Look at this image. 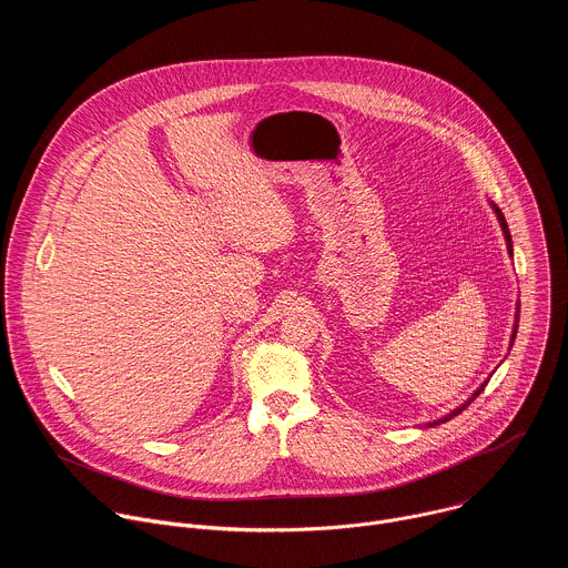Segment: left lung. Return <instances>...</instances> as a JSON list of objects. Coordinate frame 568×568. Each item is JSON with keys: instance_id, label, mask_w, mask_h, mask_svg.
<instances>
[{"instance_id": "obj_1", "label": "left lung", "mask_w": 568, "mask_h": 568, "mask_svg": "<svg viewBox=\"0 0 568 568\" xmlns=\"http://www.w3.org/2000/svg\"><path fill=\"white\" fill-rule=\"evenodd\" d=\"M493 209H495V213H497V217H499V224H501V229H504V235H506V242H508V254L513 256V237H510V231H508V222H506V217H504V213H501V209H499L497 204H493ZM517 312H519V305H517ZM517 323H519V314H515V331H513V337H510V348H513V342H515V337H517V328H519ZM488 382H490V379H485V382H483V384H480V386H478V388L471 393V397H469L467 402H463V404H460L458 409H454L449 416H445V418H440V420H434V423H429V427H434V425H440V423H447V420H452L454 416H458L463 409H467L469 404H471V402H474V399L480 395V390L485 388V384H488Z\"/></svg>"}]
</instances>
